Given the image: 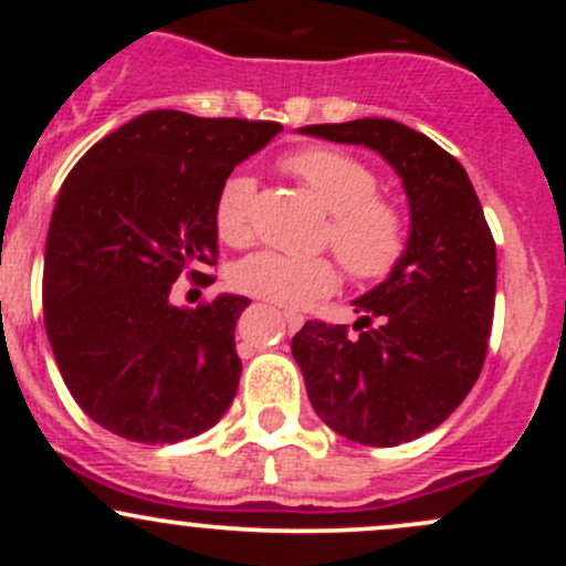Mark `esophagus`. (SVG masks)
<instances>
[{
	"mask_svg": "<svg viewBox=\"0 0 566 566\" xmlns=\"http://www.w3.org/2000/svg\"><path fill=\"white\" fill-rule=\"evenodd\" d=\"M284 322H287L290 333H295V329L303 327V316H297V314H284Z\"/></svg>",
	"mask_w": 566,
	"mask_h": 566,
	"instance_id": "obj_1",
	"label": "esophagus"
}]
</instances>
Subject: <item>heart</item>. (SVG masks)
Listing matches in <instances>:
<instances>
[{
    "mask_svg": "<svg viewBox=\"0 0 566 566\" xmlns=\"http://www.w3.org/2000/svg\"><path fill=\"white\" fill-rule=\"evenodd\" d=\"M284 170L303 180L329 212L324 242L354 279L388 276L407 250V220L388 199L378 197V175L365 161L337 148H303L284 159ZM252 197L247 175H231L216 201V231L226 244L252 239ZM244 295L279 305H305L337 287V271L327 258L297 261L282 252H255L231 274Z\"/></svg>",
    "mask_w": 566,
    "mask_h": 566,
    "instance_id": "b5f03b06",
    "label": "heart"
}]
</instances>
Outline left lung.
Instances as JSON below:
<instances>
[{"mask_svg":"<svg viewBox=\"0 0 566 566\" xmlns=\"http://www.w3.org/2000/svg\"><path fill=\"white\" fill-rule=\"evenodd\" d=\"M303 135L378 151L405 186L407 250L354 301L359 322H305L292 337L316 415L348 441L396 447L444 423L484 367L495 314V239L469 172L394 119L308 125Z\"/></svg>","mask_w":566,"mask_h":566,"instance_id":"left-lung-1","label":"left lung"}]
</instances>
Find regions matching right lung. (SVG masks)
I'll return each instance as SVG.
<instances>
[{"mask_svg": "<svg viewBox=\"0 0 566 566\" xmlns=\"http://www.w3.org/2000/svg\"><path fill=\"white\" fill-rule=\"evenodd\" d=\"M279 122L148 112L69 172L44 247V327L84 412L116 437L175 444L218 423L242 375L233 327L250 305L218 295L178 308L184 271L216 282V201Z\"/></svg>", "mask_w": 566, "mask_h": 566, "instance_id": "right-lung-1", "label": "right lung"}]
</instances>
